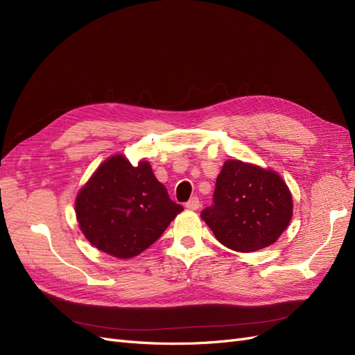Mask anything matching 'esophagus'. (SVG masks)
Here are the masks:
<instances>
[{"label": "esophagus", "instance_id": "obj_1", "mask_svg": "<svg viewBox=\"0 0 355 355\" xmlns=\"http://www.w3.org/2000/svg\"><path fill=\"white\" fill-rule=\"evenodd\" d=\"M187 209H189V210H198L200 209V200H198V197H192L187 202Z\"/></svg>", "mask_w": 355, "mask_h": 355}]
</instances>
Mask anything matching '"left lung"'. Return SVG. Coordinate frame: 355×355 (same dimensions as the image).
<instances>
[{"label": "left lung", "instance_id": "8db88e82", "mask_svg": "<svg viewBox=\"0 0 355 355\" xmlns=\"http://www.w3.org/2000/svg\"><path fill=\"white\" fill-rule=\"evenodd\" d=\"M292 216V194L282 176L240 159L225 161L213 206L201 211L219 243L244 253L274 244Z\"/></svg>", "mask_w": 355, "mask_h": 355}]
</instances>
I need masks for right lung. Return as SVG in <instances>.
I'll return each mask as SVG.
<instances>
[{"mask_svg":"<svg viewBox=\"0 0 355 355\" xmlns=\"http://www.w3.org/2000/svg\"><path fill=\"white\" fill-rule=\"evenodd\" d=\"M182 210L148 161L132 166L121 154L105 159L75 200L84 237L96 249L120 259L146 250Z\"/></svg>","mask_w":355,"mask_h":355,"instance_id":"right-lung-1","label":"right lung"}]
</instances>
